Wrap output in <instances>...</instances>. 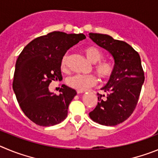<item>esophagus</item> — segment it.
<instances>
[{"mask_svg": "<svg viewBox=\"0 0 158 158\" xmlns=\"http://www.w3.org/2000/svg\"><path fill=\"white\" fill-rule=\"evenodd\" d=\"M83 93H85V91H80V90H77L78 94H83Z\"/></svg>", "mask_w": 158, "mask_h": 158, "instance_id": "34e87169", "label": "esophagus"}]
</instances>
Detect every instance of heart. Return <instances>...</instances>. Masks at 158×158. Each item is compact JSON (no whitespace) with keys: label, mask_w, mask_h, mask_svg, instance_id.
I'll use <instances>...</instances> for the list:
<instances>
[{"label":"heart","mask_w":158,"mask_h":158,"mask_svg":"<svg viewBox=\"0 0 158 158\" xmlns=\"http://www.w3.org/2000/svg\"><path fill=\"white\" fill-rule=\"evenodd\" d=\"M83 52L89 61L95 64L94 69L101 79L106 80L113 76V72H114V66L110 62L101 61L103 58V53L100 49L94 46H89V47L85 48ZM68 58H69V55L67 53L62 58L61 62H60V67L62 70L66 69ZM97 82H98V79L94 75L82 76V75L76 74V75L70 76L67 79V83L70 87L77 89V90H80V91H86L89 88L95 86Z\"/></svg>","instance_id":"b5f03b06"}]
</instances>
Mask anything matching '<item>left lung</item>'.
I'll return each instance as SVG.
<instances>
[{"instance_id":"obj_1","label":"left lung","mask_w":158,"mask_h":158,"mask_svg":"<svg viewBox=\"0 0 158 158\" xmlns=\"http://www.w3.org/2000/svg\"><path fill=\"white\" fill-rule=\"evenodd\" d=\"M89 38L110 52L114 59V72L102 89L106 93L98 94V102L89 113L91 120L105 126H115L126 120L134 112L142 86L144 72L139 54L123 41L116 40L102 34L89 33Z\"/></svg>"}]
</instances>
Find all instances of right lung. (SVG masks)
<instances>
[{
    "label": "right lung",
    "mask_w": 158,
    "mask_h": 158,
    "mask_svg": "<svg viewBox=\"0 0 158 158\" xmlns=\"http://www.w3.org/2000/svg\"><path fill=\"white\" fill-rule=\"evenodd\" d=\"M85 38L83 34L53 31L31 41L19 54L12 88L24 114L36 124L53 126L68 116L76 91L63 84L56 95L49 86L62 79L60 62L67 50Z\"/></svg>",
    "instance_id": "add662e5"
}]
</instances>
